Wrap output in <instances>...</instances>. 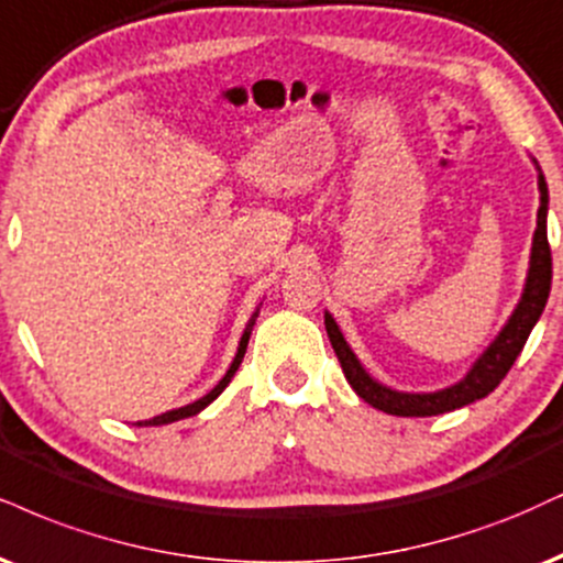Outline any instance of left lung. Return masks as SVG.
I'll list each match as a JSON object with an SVG mask.
<instances>
[{"label": "left lung", "mask_w": 563, "mask_h": 563, "mask_svg": "<svg viewBox=\"0 0 563 563\" xmlns=\"http://www.w3.org/2000/svg\"><path fill=\"white\" fill-rule=\"evenodd\" d=\"M534 170H538V191H540V209H538V228L532 235V249H530V267H527L525 288L517 307L509 314V320L504 322V328L498 330V335L487 343V349L475 358L462 380L453 385H445L440 390L428 393H409V390H396L390 385L369 375L364 369V364L358 362L354 349L349 346V341L343 338L341 328H338L335 317L324 309V330H328L330 343L341 362L343 375L351 388L362 401H367L375 409L385 411V415L396 417H435L445 415V411L462 409L479 401V398L490 396L498 388V383L504 380L506 372L511 369V364L517 362V356L525 349L527 338H530L532 328L538 324L540 314H543L548 294H551V246H548V183L545 175L540 170L538 159L530 157Z\"/></svg>", "instance_id": "left-lung-1"}]
</instances>
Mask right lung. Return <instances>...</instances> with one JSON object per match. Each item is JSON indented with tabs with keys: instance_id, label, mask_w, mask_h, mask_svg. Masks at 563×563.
Returning a JSON list of instances; mask_svg holds the SVG:
<instances>
[{
	"instance_id": "1",
	"label": "right lung",
	"mask_w": 563,
	"mask_h": 563,
	"mask_svg": "<svg viewBox=\"0 0 563 563\" xmlns=\"http://www.w3.org/2000/svg\"><path fill=\"white\" fill-rule=\"evenodd\" d=\"M262 307V303H260ZM260 307L254 309V314L249 317V322H246V328H243V335H241V341H239V351H235V356H233V362H230V367H228V372L225 375H222V380L214 385L212 390L207 393V396H201V398H196V401H191V404H186V406H178V409H170V411H165V415H157V417H152V419H141V422H133L135 428H159V424H170V422H178V419H186V417H194V415H199V411H205L209 404L214 401L217 396H220L222 390L228 388V383L233 380V375L235 372H239V367H241V362H243V354H246V346H249V338H252V330H254V324H256V317H260Z\"/></svg>"
}]
</instances>
